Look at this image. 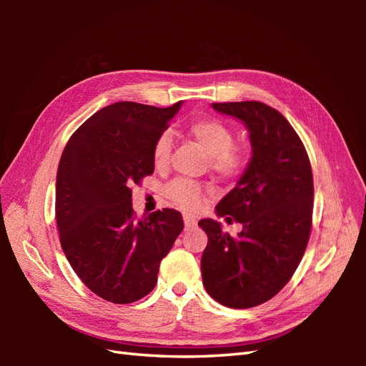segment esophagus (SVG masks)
<instances>
[{
    "mask_svg": "<svg viewBox=\"0 0 366 366\" xmlns=\"http://www.w3.org/2000/svg\"><path fill=\"white\" fill-rule=\"evenodd\" d=\"M184 224H185V229H189V228L195 227L197 222H195V219H192V217L184 215Z\"/></svg>",
    "mask_w": 366,
    "mask_h": 366,
    "instance_id": "esophagus-1",
    "label": "esophagus"
}]
</instances>
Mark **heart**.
I'll use <instances>...</instances> for the list:
<instances>
[{"label":"heart","mask_w":366,"mask_h":366,"mask_svg":"<svg viewBox=\"0 0 366 366\" xmlns=\"http://www.w3.org/2000/svg\"><path fill=\"white\" fill-rule=\"evenodd\" d=\"M190 137L203 149L209 159L214 171L222 176H234L244 167V155L237 147L232 146V132L227 124L206 118L190 124ZM171 152V135L169 132H163L154 144L152 157L157 167H165ZM167 195L174 204L184 209H197L201 203V192L197 185L176 181L167 189Z\"/></svg>","instance_id":"b5f03b06"}]
</instances>
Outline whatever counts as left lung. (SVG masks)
I'll list each match as a JSON object with an SVG mask.
<instances>
[{"label":"left lung","instance_id":"left-lung-1","mask_svg":"<svg viewBox=\"0 0 366 366\" xmlns=\"http://www.w3.org/2000/svg\"><path fill=\"white\" fill-rule=\"evenodd\" d=\"M212 108L244 124L252 155L236 187L215 206L217 215H231L242 231L229 236L220 222H198L207 234L201 274L214 300L250 308L274 297L305 253L313 214L312 167L299 135L274 108L261 102Z\"/></svg>","mask_w":366,"mask_h":366}]
</instances>
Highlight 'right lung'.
Listing matches in <instances>:
<instances>
[{
  "label": "right lung",
  "instance_id": "right-lung-1",
  "mask_svg": "<svg viewBox=\"0 0 366 366\" xmlns=\"http://www.w3.org/2000/svg\"><path fill=\"white\" fill-rule=\"evenodd\" d=\"M182 102L155 108L116 102L84 121L69 139L56 174L61 247L75 274L108 302L149 294L160 261L184 229L174 209L134 219L132 184L154 173L152 149Z\"/></svg>",
  "mask_w": 366,
  "mask_h": 366
}]
</instances>
